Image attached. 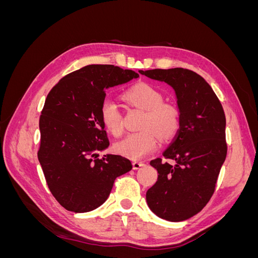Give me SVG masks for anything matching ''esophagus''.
I'll return each instance as SVG.
<instances>
[{
  "label": "esophagus",
  "instance_id": "esophagus-1",
  "mask_svg": "<svg viewBox=\"0 0 258 258\" xmlns=\"http://www.w3.org/2000/svg\"><path fill=\"white\" fill-rule=\"evenodd\" d=\"M132 165H134V169L137 170V169H140L141 167H143L145 163L144 161H140V160H135L134 162H132Z\"/></svg>",
  "mask_w": 258,
  "mask_h": 258
}]
</instances>
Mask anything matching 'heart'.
Here are the masks:
<instances>
[{"label":"heart","mask_w":258,"mask_h":258,"mask_svg":"<svg viewBox=\"0 0 258 258\" xmlns=\"http://www.w3.org/2000/svg\"><path fill=\"white\" fill-rule=\"evenodd\" d=\"M128 103L145 112L142 132L129 134L117 144V151L132 159H140L157 150L162 138L172 137L179 127L177 107L163 102L162 93L154 86L140 83L123 93ZM100 116L104 127L115 137L122 132L121 115L118 105L112 100H105L101 105Z\"/></svg>","instance_id":"1"}]
</instances>
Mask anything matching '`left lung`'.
I'll use <instances>...</instances> for the list:
<instances>
[{"label": "left lung", "mask_w": 258, "mask_h": 258, "mask_svg": "<svg viewBox=\"0 0 258 258\" xmlns=\"http://www.w3.org/2000/svg\"><path fill=\"white\" fill-rule=\"evenodd\" d=\"M151 80L168 84L174 90L179 128L167 150L166 158H156V183L146 191L147 205L156 215L182 222L199 213L214 192L227 155L226 117L212 87L199 74L183 68L139 71Z\"/></svg>", "instance_id": "left-lung-1"}]
</instances>
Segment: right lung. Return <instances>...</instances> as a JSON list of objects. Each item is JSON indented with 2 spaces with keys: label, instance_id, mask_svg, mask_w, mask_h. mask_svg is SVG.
<instances>
[{
  "label": "right lung",
  "instance_id": "obj_1",
  "mask_svg": "<svg viewBox=\"0 0 258 258\" xmlns=\"http://www.w3.org/2000/svg\"><path fill=\"white\" fill-rule=\"evenodd\" d=\"M139 74L110 64H90L61 79L46 98L40 118L37 153L53 197L69 211L84 213L103 205L117 176L131 161L99 153L110 146L100 110L105 90Z\"/></svg>",
  "mask_w": 258,
  "mask_h": 258
}]
</instances>
